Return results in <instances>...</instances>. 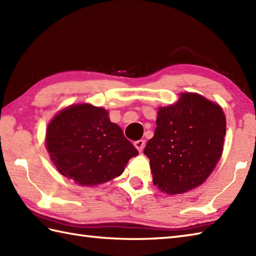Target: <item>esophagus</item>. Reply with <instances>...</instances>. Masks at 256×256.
Listing matches in <instances>:
<instances>
[{
	"mask_svg": "<svg viewBox=\"0 0 256 256\" xmlns=\"http://www.w3.org/2000/svg\"><path fill=\"white\" fill-rule=\"evenodd\" d=\"M134 145H135V148L138 150V152H142L145 148V140H138L134 143Z\"/></svg>",
	"mask_w": 256,
	"mask_h": 256,
	"instance_id": "esophagus-1",
	"label": "esophagus"
}]
</instances>
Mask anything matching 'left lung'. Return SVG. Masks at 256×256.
<instances>
[{
  "mask_svg": "<svg viewBox=\"0 0 256 256\" xmlns=\"http://www.w3.org/2000/svg\"><path fill=\"white\" fill-rule=\"evenodd\" d=\"M156 125L144 148L155 186L170 194L198 187L224 150L226 116L221 106L197 94H182L174 106L160 108Z\"/></svg>",
  "mask_w": 256,
  "mask_h": 256,
  "instance_id": "8db88e82",
  "label": "left lung"
}]
</instances>
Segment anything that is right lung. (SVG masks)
Here are the masks:
<instances>
[{
    "label": "right lung",
    "instance_id": "obj_1",
    "mask_svg": "<svg viewBox=\"0 0 256 256\" xmlns=\"http://www.w3.org/2000/svg\"><path fill=\"white\" fill-rule=\"evenodd\" d=\"M46 146L62 175L82 186L118 177L138 154L108 111L86 103L64 108L52 120Z\"/></svg>",
    "mask_w": 256,
    "mask_h": 256
}]
</instances>
